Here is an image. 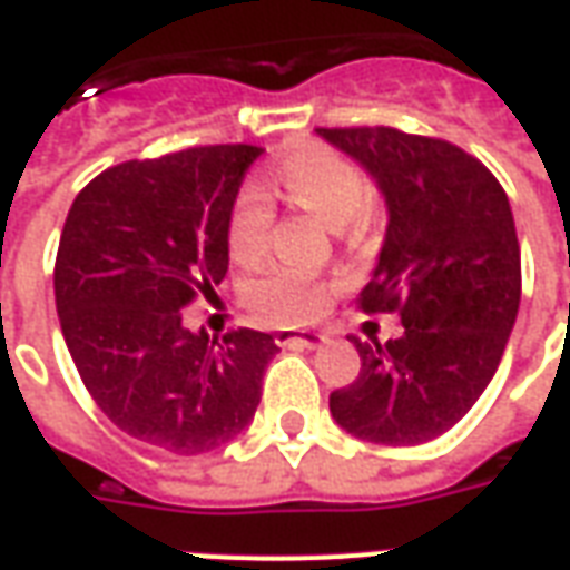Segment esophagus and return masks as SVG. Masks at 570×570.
Listing matches in <instances>:
<instances>
[{"instance_id": "1", "label": "esophagus", "mask_w": 570, "mask_h": 570, "mask_svg": "<svg viewBox=\"0 0 570 570\" xmlns=\"http://www.w3.org/2000/svg\"><path fill=\"white\" fill-rule=\"evenodd\" d=\"M326 335L321 330H281L277 333V345L284 347H321Z\"/></svg>"}]
</instances>
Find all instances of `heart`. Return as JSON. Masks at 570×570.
Segmentation results:
<instances>
[{
  "label": "heart",
  "instance_id": "1",
  "mask_svg": "<svg viewBox=\"0 0 570 570\" xmlns=\"http://www.w3.org/2000/svg\"><path fill=\"white\" fill-rule=\"evenodd\" d=\"M268 188L302 210L314 213L335 232L357 219L370 195L366 176L360 174L357 164L326 146H302L284 155L272 170ZM272 225L274 207L268 195L259 188H244L228 213V256L237 265L259 262L268 253ZM244 302L268 321L302 323L314 321L326 308L330 286L284 265H268L244 284Z\"/></svg>",
  "mask_w": 570,
  "mask_h": 570
}]
</instances>
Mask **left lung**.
Returning <instances> with one entry per match:
<instances>
[{"instance_id":"left-lung-1","label":"left lung","mask_w":570,"mask_h":570,"mask_svg":"<svg viewBox=\"0 0 570 570\" xmlns=\"http://www.w3.org/2000/svg\"><path fill=\"white\" fill-rule=\"evenodd\" d=\"M372 176L387 207L363 311H400L403 335L354 338L363 370L330 394L335 424L379 445L452 430L501 366L522 262L510 200L482 164L445 140L394 128H321Z\"/></svg>"}]
</instances>
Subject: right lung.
I'll use <instances>...</instances> for the list:
<instances>
[{
    "instance_id": "obj_1",
    "label": "right lung",
    "mask_w": 570,
    "mask_h": 570,
    "mask_svg": "<svg viewBox=\"0 0 570 570\" xmlns=\"http://www.w3.org/2000/svg\"><path fill=\"white\" fill-rule=\"evenodd\" d=\"M259 146H200L109 167L69 207L55 302L81 382L128 436L174 454L244 433L281 351L256 330L210 338L183 308L228 272V213Z\"/></svg>"
}]
</instances>
